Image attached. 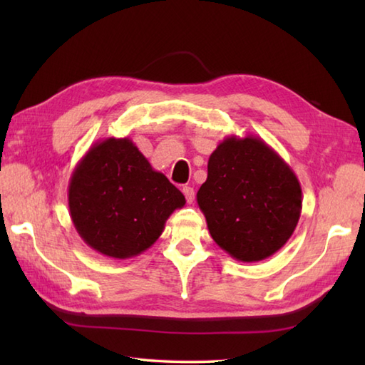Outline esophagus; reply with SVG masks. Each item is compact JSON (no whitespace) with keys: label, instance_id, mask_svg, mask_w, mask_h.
Here are the masks:
<instances>
[{"label":"esophagus","instance_id":"obj_1","mask_svg":"<svg viewBox=\"0 0 365 365\" xmlns=\"http://www.w3.org/2000/svg\"><path fill=\"white\" fill-rule=\"evenodd\" d=\"M183 195H185V197H187V200H188V204H191L192 200H195V190H192L191 187H183Z\"/></svg>","mask_w":365,"mask_h":365}]
</instances>
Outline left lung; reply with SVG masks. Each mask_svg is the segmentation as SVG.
Returning <instances> with one entry per match:
<instances>
[{
  "label": "left lung",
  "mask_w": 365,
  "mask_h": 365,
  "mask_svg": "<svg viewBox=\"0 0 365 365\" xmlns=\"http://www.w3.org/2000/svg\"><path fill=\"white\" fill-rule=\"evenodd\" d=\"M302 192L293 169L263 139L229 136L208 158L197 191L215 243L240 262H260L289 242Z\"/></svg>",
  "instance_id": "left-lung-1"
}]
</instances>
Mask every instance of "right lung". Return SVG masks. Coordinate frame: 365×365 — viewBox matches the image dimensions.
I'll return each mask as SVG.
<instances>
[{"mask_svg": "<svg viewBox=\"0 0 365 365\" xmlns=\"http://www.w3.org/2000/svg\"><path fill=\"white\" fill-rule=\"evenodd\" d=\"M185 196L128 138L96 143L68 182V208L84 243L113 259L149 250Z\"/></svg>", "mask_w": 365, "mask_h": 365, "instance_id": "1", "label": "right lung"}]
</instances>
